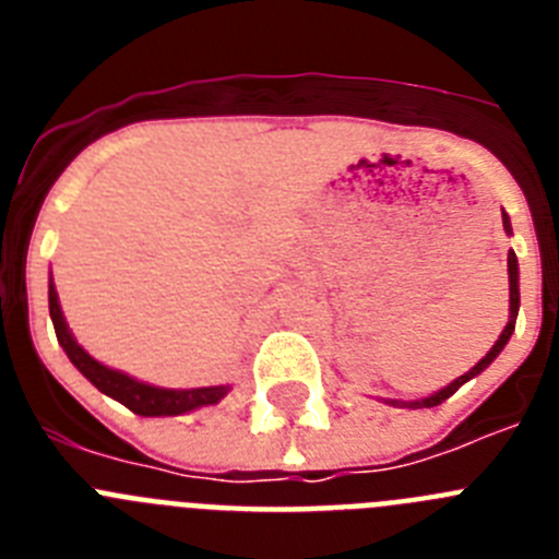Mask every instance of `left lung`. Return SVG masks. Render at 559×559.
I'll return each mask as SVG.
<instances>
[{"label": "left lung", "instance_id": "1", "mask_svg": "<svg viewBox=\"0 0 559 559\" xmlns=\"http://www.w3.org/2000/svg\"><path fill=\"white\" fill-rule=\"evenodd\" d=\"M503 229H507V235H510V231H512V229H510V218H507V215H503ZM507 265H510V322H507V328H503V333L498 335V341H496V344H492L490 353L484 355V358L478 360V364L471 369V372H464L462 378L453 380L451 386H445V389H442V392L431 394V397L419 400V403H408V406H412V408H431V406H439V403H442V400L451 397V394L456 392V389L462 386V383H467V380L476 378V374L481 372V369L490 367L492 360H496V355L501 353L503 347H507V341H510L512 330H515L518 308H521V290H518V260H515V251H510V257H507Z\"/></svg>", "mask_w": 559, "mask_h": 559}]
</instances>
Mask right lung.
Instances as JSON below:
<instances>
[{"mask_svg":"<svg viewBox=\"0 0 559 559\" xmlns=\"http://www.w3.org/2000/svg\"><path fill=\"white\" fill-rule=\"evenodd\" d=\"M49 316H52V324H56L58 344L63 347V353L69 355V360L75 364L83 372V378H88L100 389L103 394L114 397L117 403H122L126 408H131L133 414H142V417H176V414L192 412L199 406H212L218 403L229 386H206V389H187V392H176V389H156L140 383V380L128 378V374L117 372V369H108L103 364H97L88 353H83V347H78V341L69 333L67 322H63L61 305H58L56 285L49 283Z\"/></svg>","mask_w":559,"mask_h":559,"instance_id":"1","label":"right lung"}]
</instances>
